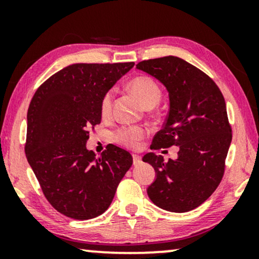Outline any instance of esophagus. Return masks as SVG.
I'll return each instance as SVG.
<instances>
[{"label":"esophagus","instance_id":"1","mask_svg":"<svg viewBox=\"0 0 259 259\" xmlns=\"http://www.w3.org/2000/svg\"><path fill=\"white\" fill-rule=\"evenodd\" d=\"M133 164H134V165H139V164H141V158H140V155L133 154Z\"/></svg>","mask_w":259,"mask_h":259}]
</instances>
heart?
<instances>
[{
	"label": "heart",
	"mask_w": 259,
	"mask_h": 259,
	"mask_svg": "<svg viewBox=\"0 0 259 259\" xmlns=\"http://www.w3.org/2000/svg\"><path fill=\"white\" fill-rule=\"evenodd\" d=\"M131 91L139 98L146 108H153L159 104L161 99V91L158 83L153 79L147 76H139L131 81ZM113 92L109 91L104 95L101 100V113L102 115H108L112 108ZM144 130L141 127H122L114 134L116 143L125 145V146H134L138 140L144 137Z\"/></svg>",
	"instance_id": "1"
}]
</instances>
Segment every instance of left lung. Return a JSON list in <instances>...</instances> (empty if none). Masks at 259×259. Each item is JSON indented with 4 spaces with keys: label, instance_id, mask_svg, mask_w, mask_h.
<instances>
[{
    "label": "left lung",
    "instance_id": "8db88e82",
    "mask_svg": "<svg viewBox=\"0 0 259 259\" xmlns=\"http://www.w3.org/2000/svg\"><path fill=\"white\" fill-rule=\"evenodd\" d=\"M137 68L160 81L168 92L169 109L151 150L178 146V158L164 161L145 154L157 173L147 194L169 212H187L204 203L221 183L232 140L226 104L214 81L177 56L145 60Z\"/></svg>",
    "mask_w": 259,
    "mask_h": 259
}]
</instances>
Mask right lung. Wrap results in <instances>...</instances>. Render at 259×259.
I'll return each mask as SVG.
<instances>
[{"mask_svg": "<svg viewBox=\"0 0 259 259\" xmlns=\"http://www.w3.org/2000/svg\"><path fill=\"white\" fill-rule=\"evenodd\" d=\"M134 62L75 63L45 81L27 113V160L52 206L86 221L104 213L132 166L114 145L98 155L86 147L101 121V100Z\"/></svg>", "mask_w": 259, "mask_h": 259, "instance_id": "1", "label": "right lung"}]
</instances>
